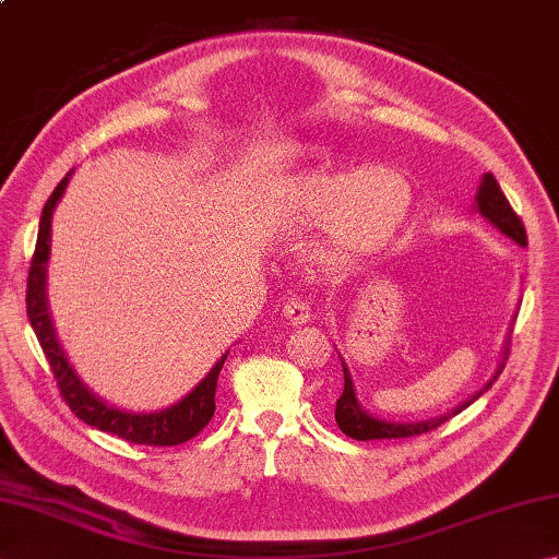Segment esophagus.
<instances>
[{
	"label": "esophagus",
	"instance_id": "1",
	"mask_svg": "<svg viewBox=\"0 0 559 559\" xmlns=\"http://www.w3.org/2000/svg\"><path fill=\"white\" fill-rule=\"evenodd\" d=\"M283 317H286L293 326H300L312 319V307L305 300H290L286 307H283Z\"/></svg>",
	"mask_w": 559,
	"mask_h": 559
}]
</instances>
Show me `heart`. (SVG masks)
I'll return each mask as SVG.
<instances>
[{
    "instance_id": "b5f03b06",
    "label": "heart",
    "mask_w": 559,
    "mask_h": 559,
    "mask_svg": "<svg viewBox=\"0 0 559 559\" xmlns=\"http://www.w3.org/2000/svg\"><path fill=\"white\" fill-rule=\"evenodd\" d=\"M271 213L293 233L322 230L326 259L346 261L384 252L399 240L413 209V189L394 168H314L271 192Z\"/></svg>"
}]
</instances>
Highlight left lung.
<instances>
[{"instance_id":"left-lung-1","label":"left lung","mask_w":559,"mask_h":559,"mask_svg":"<svg viewBox=\"0 0 559 559\" xmlns=\"http://www.w3.org/2000/svg\"><path fill=\"white\" fill-rule=\"evenodd\" d=\"M473 209H476L480 216L485 221H490L497 230H500L502 235H507L509 240H514L516 245L526 247V230H524V223H521V218L514 213V209L509 206L507 197L502 194L500 185H497L495 175L492 173H485L480 177V185H478V192H476V204H473ZM516 319V314H514ZM512 319V322H514ZM509 331H512V326H509ZM509 355V334L504 338V346H502V358H500V365H497L495 374L490 377V382L485 384L480 391H476L471 399H466L463 403H459V406L454 411H449L444 415H439V418H432V420H418V423H396V420H384V418H377V415H372L370 411H365L360 406L358 401V394H355V384H353V377H350V370L346 360L341 358V365H343V394L338 396L336 401V423L341 427L343 435H348L353 439H360V442H367V439H403V437H415V435H423V432H430L435 430V427H439L442 423H447L451 415L461 413L463 408H468L473 401L480 399L485 391H488L495 379L500 377V372L504 370V360Z\"/></svg>"}]
</instances>
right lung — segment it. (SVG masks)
Segmentation results:
<instances>
[{"label": "right lung", "mask_w": 559, "mask_h": 559, "mask_svg": "<svg viewBox=\"0 0 559 559\" xmlns=\"http://www.w3.org/2000/svg\"><path fill=\"white\" fill-rule=\"evenodd\" d=\"M74 170H69L62 182L55 187L52 197L47 199L40 216V230L38 242H35V254L28 271V290H26V307L28 319L40 341V348L45 353L47 362L52 367V374L57 379V386L62 391V399L67 406L74 411L79 420L86 425L98 427L103 432H110L127 439L134 444H151V447H175L182 444L187 439L199 435L216 411V384L218 374L223 370V362L228 358L225 350L216 365L211 367L209 374L201 382L168 408L153 411V413H134L115 406L100 399L96 391L83 384V379L76 374L74 365L69 362L62 343L57 338L55 322L50 314V305H47V261H50V240H52V213L57 209V201L62 199L64 189L71 180Z\"/></svg>", "instance_id": "right-lung-1"}]
</instances>
